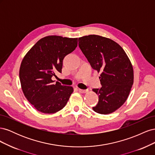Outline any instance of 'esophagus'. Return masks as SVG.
Returning a JSON list of instances; mask_svg holds the SVG:
<instances>
[{
  "label": "esophagus",
  "instance_id": "esophagus-1",
  "mask_svg": "<svg viewBox=\"0 0 155 155\" xmlns=\"http://www.w3.org/2000/svg\"><path fill=\"white\" fill-rule=\"evenodd\" d=\"M78 91L80 93H86L88 92V90H83V89H80V88H79Z\"/></svg>",
  "mask_w": 155,
  "mask_h": 155
}]
</instances>
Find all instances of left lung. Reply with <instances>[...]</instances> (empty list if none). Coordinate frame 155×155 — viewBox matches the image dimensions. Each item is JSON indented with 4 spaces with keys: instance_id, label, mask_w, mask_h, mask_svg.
<instances>
[{
    "instance_id": "8db88e82",
    "label": "left lung",
    "mask_w": 155,
    "mask_h": 155,
    "mask_svg": "<svg viewBox=\"0 0 155 155\" xmlns=\"http://www.w3.org/2000/svg\"><path fill=\"white\" fill-rule=\"evenodd\" d=\"M78 41L92 68L101 74V87L92 89L99 97L92 109L101 114L112 113L124 105L133 85L132 63L121 46L110 39L89 35Z\"/></svg>"
}]
</instances>
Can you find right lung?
Listing matches in <instances>:
<instances>
[{"mask_svg":"<svg viewBox=\"0 0 155 155\" xmlns=\"http://www.w3.org/2000/svg\"><path fill=\"white\" fill-rule=\"evenodd\" d=\"M78 38L49 35L39 40L23 58L19 70L25 96L35 109L45 114L55 113L66 105L72 87L54 83L51 77L61 72L63 60L76 49Z\"/></svg>","mask_w":155,"mask_h":155,"instance_id":"right-lung-1","label":"right lung"}]
</instances>
